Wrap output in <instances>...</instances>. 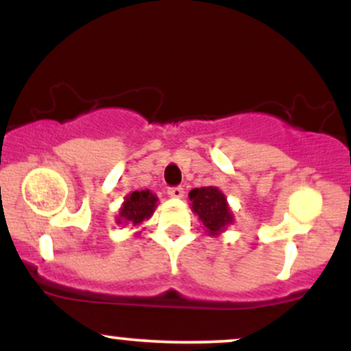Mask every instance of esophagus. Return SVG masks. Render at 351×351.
Returning a JSON list of instances; mask_svg holds the SVG:
<instances>
[{"mask_svg": "<svg viewBox=\"0 0 351 351\" xmlns=\"http://www.w3.org/2000/svg\"><path fill=\"white\" fill-rule=\"evenodd\" d=\"M168 195H170L171 198H183L184 189L181 186H171V188H168Z\"/></svg>", "mask_w": 351, "mask_h": 351, "instance_id": "1", "label": "esophagus"}]
</instances>
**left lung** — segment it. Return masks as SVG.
Returning a JSON list of instances; mask_svg holds the SVG:
<instances>
[{"mask_svg": "<svg viewBox=\"0 0 351 351\" xmlns=\"http://www.w3.org/2000/svg\"><path fill=\"white\" fill-rule=\"evenodd\" d=\"M188 196L193 204V213L199 216L201 223L206 226L211 236L217 234L232 223V215L229 211L226 198L217 188H195L189 191Z\"/></svg>", "mask_w": 351, "mask_h": 351, "instance_id": "8db88e82", "label": "left lung"}]
</instances>
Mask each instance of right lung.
<instances>
[{"mask_svg":"<svg viewBox=\"0 0 351 351\" xmlns=\"http://www.w3.org/2000/svg\"><path fill=\"white\" fill-rule=\"evenodd\" d=\"M156 196L150 189H142V191H134L125 198L123 206L120 208V223H130L132 226H138L145 219L153 215L156 206Z\"/></svg>","mask_w":351,"mask_h":351,"instance_id":"1","label":"right lung"}]
</instances>
